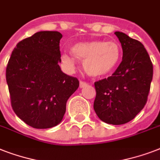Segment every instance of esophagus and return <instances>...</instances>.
<instances>
[{
  "label": "esophagus",
  "mask_w": 160,
  "mask_h": 160,
  "mask_svg": "<svg viewBox=\"0 0 160 160\" xmlns=\"http://www.w3.org/2000/svg\"><path fill=\"white\" fill-rule=\"evenodd\" d=\"M86 85H87V83L84 82V81H80V88L85 87V86H86Z\"/></svg>",
  "instance_id": "1"
}]
</instances>
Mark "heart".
I'll return each mask as SVG.
<instances>
[{"instance_id": "b5f03b06", "label": "heart", "mask_w": 160, "mask_h": 160, "mask_svg": "<svg viewBox=\"0 0 160 160\" xmlns=\"http://www.w3.org/2000/svg\"><path fill=\"white\" fill-rule=\"evenodd\" d=\"M71 53L64 52L60 56L61 62L68 70L75 69L78 59L83 60L88 75L100 78L116 67L121 51L119 44L114 41H91L75 43L71 46Z\"/></svg>"}]
</instances>
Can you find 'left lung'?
<instances>
[{
  "mask_svg": "<svg viewBox=\"0 0 160 160\" xmlns=\"http://www.w3.org/2000/svg\"><path fill=\"white\" fill-rule=\"evenodd\" d=\"M123 50L115 72L95 83L94 109L107 124L119 125L134 119L146 104L153 79V65L141 42L115 31Z\"/></svg>",
  "mask_w": 160,
  "mask_h": 160,
  "instance_id": "obj_1",
  "label": "left lung"
}]
</instances>
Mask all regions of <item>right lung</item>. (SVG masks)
I'll list each match as a JSON object with an SVG mask.
<instances>
[{"mask_svg":"<svg viewBox=\"0 0 160 160\" xmlns=\"http://www.w3.org/2000/svg\"><path fill=\"white\" fill-rule=\"evenodd\" d=\"M58 31H39L20 41L6 67L11 106L17 116L36 129H49L63 119L68 99L79 80L62 72Z\"/></svg>","mask_w":160,"mask_h":160,"instance_id":"right-lung-1","label":"right lung"}]
</instances>
